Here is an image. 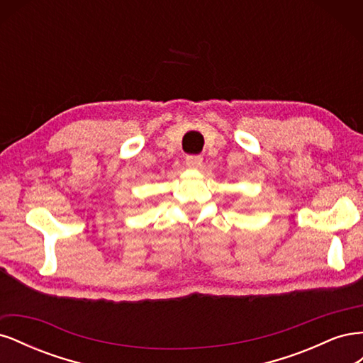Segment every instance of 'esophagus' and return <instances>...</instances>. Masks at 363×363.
<instances>
[{
	"mask_svg": "<svg viewBox=\"0 0 363 363\" xmlns=\"http://www.w3.org/2000/svg\"><path fill=\"white\" fill-rule=\"evenodd\" d=\"M186 163H188L192 168H199L203 163V157L201 156H188L186 157Z\"/></svg>",
	"mask_w": 363,
	"mask_h": 363,
	"instance_id": "esophagus-1",
	"label": "esophagus"
}]
</instances>
